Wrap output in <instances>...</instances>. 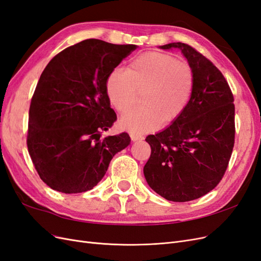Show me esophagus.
<instances>
[{"instance_id":"1","label":"esophagus","mask_w":261,"mask_h":261,"mask_svg":"<svg viewBox=\"0 0 261 261\" xmlns=\"http://www.w3.org/2000/svg\"><path fill=\"white\" fill-rule=\"evenodd\" d=\"M130 138H132V140L133 141H141V140H144V136H141V135H138V134H130Z\"/></svg>"}]
</instances>
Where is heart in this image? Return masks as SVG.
Here are the masks:
<instances>
[{
    "instance_id": "b5f03b06",
    "label": "heart",
    "mask_w": 261,
    "mask_h": 261,
    "mask_svg": "<svg viewBox=\"0 0 261 261\" xmlns=\"http://www.w3.org/2000/svg\"><path fill=\"white\" fill-rule=\"evenodd\" d=\"M195 84L193 67L174 55L146 52L134 58L125 70L115 68L107 77V96L116 111L124 113L134 105L136 90L144 106L125 113L120 125L133 134L169 125L185 111Z\"/></svg>"
}]
</instances>
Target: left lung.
<instances>
[{"mask_svg":"<svg viewBox=\"0 0 261 261\" xmlns=\"http://www.w3.org/2000/svg\"><path fill=\"white\" fill-rule=\"evenodd\" d=\"M193 67L195 84L185 111L146 141L151 154L144 167L148 185L170 201H191L222 179L235 137L234 98L222 73L191 45L173 42Z\"/></svg>","mask_w":261,"mask_h":261,"instance_id":"8db88e82","label":"left lung"}]
</instances>
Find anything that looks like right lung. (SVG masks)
I'll return each mask as SVG.
<instances>
[{
	"label": "right lung",
	"instance_id": "1",
	"mask_svg": "<svg viewBox=\"0 0 261 261\" xmlns=\"http://www.w3.org/2000/svg\"><path fill=\"white\" fill-rule=\"evenodd\" d=\"M136 49L87 39L45 66L31 99L27 147L39 176L54 191H90L115 153L130 144L127 133L105 138L101 134L116 121L107 77Z\"/></svg>",
	"mask_w": 261,
	"mask_h": 261
}]
</instances>
